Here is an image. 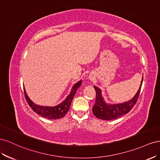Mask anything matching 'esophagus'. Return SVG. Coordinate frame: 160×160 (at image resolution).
<instances>
[{
  "instance_id": "esophagus-1",
  "label": "esophagus",
  "mask_w": 160,
  "mask_h": 160,
  "mask_svg": "<svg viewBox=\"0 0 160 160\" xmlns=\"http://www.w3.org/2000/svg\"><path fill=\"white\" fill-rule=\"evenodd\" d=\"M90 78H91V77H90Z\"/></svg>"
}]
</instances>
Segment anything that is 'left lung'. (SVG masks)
Wrapping results in <instances>:
<instances>
[{
    "instance_id": "8db88e82",
    "label": "left lung",
    "mask_w": 160,
    "mask_h": 160,
    "mask_svg": "<svg viewBox=\"0 0 160 160\" xmlns=\"http://www.w3.org/2000/svg\"><path fill=\"white\" fill-rule=\"evenodd\" d=\"M142 83L143 78L142 80L141 86H140L138 93L135 94L132 100H129L125 103L114 105L106 103L102 96H101V90L97 87H94L96 92V98L95 104L93 106V109H92L93 113L95 115L96 118L108 121L117 119L121 117V116L128 113L132 110L135 104L137 103L140 91H141Z\"/></svg>"
}]
</instances>
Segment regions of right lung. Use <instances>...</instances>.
<instances>
[{
    "label": "right lung",
    "instance_id": "right-lung-1",
    "mask_svg": "<svg viewBox=\"0 0 160 160\" xmlns=\"http://www.w3.org/2000/svg\"><path fill=\"white\" fill-rule=\"evenodd\" d=\"M82 81H79L72 87L70 94L67 97V98L64 101H62L61 103L55 107H45V106H40L34 103L32 101L28 98L26 91L24 89V93H25V99L27 101L28 105L30 106L31 109L35 111V113L42 116L43 118H45L50 119H57L63 118L64 116L67 113L69 110L71 101L73 99L75 95L76 91L79 87L81 86Z\"/></svg>",
    "mask_w": 160,
    "mask_h": 160
}]
</instances>
